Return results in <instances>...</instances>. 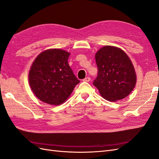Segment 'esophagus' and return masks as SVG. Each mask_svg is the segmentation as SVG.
I'll use <instances>...</instances> for the list:
<instances>
[{"instance_id": "obj_1", "label": "esophagus", "mask_w": 159, "mask_h": 159, "mask_svg": "<svg viewBox=\"0 0 159 159\" xmlns=\"http://www.w3.org/2000/svg\"><path fill=\"white\" fill-rule=\"evenodd\" d=\"M90 80H91L90 78H89V77H87V78H85V79L83 80V81H85V82H89Z\"/></svg>"}]
</instances>
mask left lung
<instances>
[{"mask_svg": "<svg viewBox=\"0 0 159 159\" xmlns=\"http://www.w3.org/2000/svg\"><path fill=\"white\" fill-rule=\"evenodd\" d=\"M98 75L93 84L105 99L125 98L135 87L137 75L130 57L120 48L105 46L95 53Z\"/></svg>", "mask_w": 159, "mask_h": 159, "instance_id": "obj_1", "label": "left lung"}]
</instances>
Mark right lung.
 Segmentation results:
<instances>
[{"label": "right lung", "mask_w": 159, "mask_h": 159, "mask_svg": "<svg viewBox=\"0 0 159 159\" xmlns=\"http://www.w3.org/2000/svg\"><path fill=\"white\" fill-rule=\"evenodd\" d=\"M70 55L61 49H48L32 62L28 81L32 92L41 102L52 105L62 104L80 82L68 64Z\"/></svg>", "instance_id": "add662e5"}]
</instances>
